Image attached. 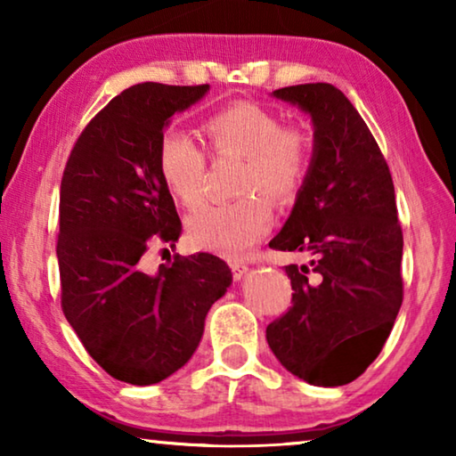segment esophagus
<instances>
[{"label":"esophagus","mask_w":456,"mask_h":456,"mask_svg":"<svg viewBox=\"0 0 456 456\" xmlns=\"http://www.w3.org/2000/svg\"><path fill=\"white\" fill-rule=\"evenodd\" d=\"M231 272H233L235 280H243L245 273L249 272V265H247V261L243 259H231Z\"/></svg>","instance_id":"obj_1"}]
</instances>
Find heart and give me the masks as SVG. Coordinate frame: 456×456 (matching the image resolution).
<instances>
[{
	"instance_id": "1",
	"label": "heart",
	"mask_w": 456,
	"mask_h": 456,
	"mask_svg": "<svg viewBox=\"0 0 456 456\" xmlns=\"http://www.w3.org/2000/svg\"><path fill=\"white\" fill-rule=\"evenodd\" d=\"M203 130L215 157L245 160L239 189L247 195L200 209L189 221V233L199 247L235 256L272 227L265 195L280 205L299 195L310 173L312 142L302 126H281L277 114L249 102L215 112ZM157 163L168 192L187 209H197L205 197L203 151L187 134L168 130L160 136Z\"/></svg>"
}]
</instances>
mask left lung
<instances>
[{"instance_id": "left-lung-1", "label": "left lung", "mask_w": 456, "mask_h": 456, "mask_svg": "<svg viewBox=\"0 0 456 456\" xmlns=\"http://www.w3.org/2000/svg\"><path fill=\"white\" fill-rule=\"evenodd\" d=\"M312 117L314 154L291 215L269 247L310 257L285 265L291 307L265 330L281 366L314 386H342L372 364L403 305V229L380 149L342 90H273Z\"/></svg>"}]
</instances>
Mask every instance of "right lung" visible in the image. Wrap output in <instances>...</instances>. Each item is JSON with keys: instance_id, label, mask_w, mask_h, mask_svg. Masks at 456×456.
I'll return each mask as SVG.
<instances>
[{"instance_id": "1", "label": "right lung", "mask_w": 456, "mask_h": 456, "mask_svg": "<svg viewBox=\"0 0 456 456\" xmlns=\"http://www.w3.org/2000/svg\"><path fill=\"white\" fill-rule=\"evenodd\" d=\"M209 84L144 82L112 98L76 141L60 184L61 310L98 366L120 382L149 386L183 368L203 338L231 269L211 253L176 256L151 275L142 257L175 243L181 219L157 152L175 112Z\"/></svg>"}]
</instances>
